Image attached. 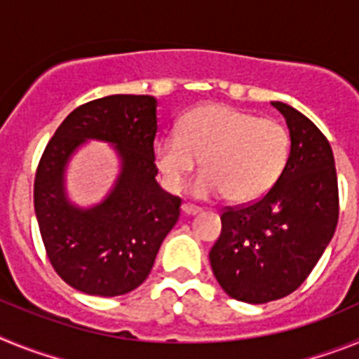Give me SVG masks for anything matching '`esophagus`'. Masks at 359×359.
<instances>
[{
    "mask_svg": "<svg viewBox=\"0 0 359 359\" xmlns=\"http://www.w3.org/2000/svg\"><path fill=\"white\" fill-rule=\"evenodd\" d=\"M182 212L185 215H196V214H199V212H201V208L194 207V205H189V203H183Z\"/></svg>",
    "mask_w": 359,
    "mask_h": 359,
    "instance_id": "obj_1",
    "label": "esophagus"
}]
</instances>
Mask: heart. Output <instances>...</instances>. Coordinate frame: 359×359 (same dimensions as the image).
<instances>
[{
	"label": "heart",
	"mask_w": 359,
	"mask_h": 359,
	"mask_svg": "<svg viewBox=\"0 0 359 359\" xmlns=\"http://www.w3.org/2000/svg\"><path fill=\"white\" fill-rule=\"evenodd\" d=\"M290 156V133L273 118L248 111L207 104L187 113L177 135H167L154 147L161 183L180 192L201 158L203 174L194 194H224L231 203L262 198L277 183Z\"/></svg>",
	"instance_id": "heart-1"
}]
</instances>
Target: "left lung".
Instances as JSON below:
<instances>
[{
  "label": "left lung",
  "mask_w": 359,
  "mask_h": 359,
  "mask_svg": "<svg viewBox=\"0 0 359 359\" xmlns=\"http://www.w3.org/2000/svg\"><path fill=\"white\" fill-rule=\"evenodd\" d=\"M271 104L290 128L286 167L262 198L223 208V230L210 250L219 286L248 304L278 300L302 286L332 239L340 214L327 138L294 107Z\"/></svg>",
  "instance_id": "obj_1"
}]
</instances>
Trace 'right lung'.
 I'll return each mask as SVG.
<instances>
[{
  "instance_id": "add662e5",
  "label": "right lung",
  "mask_w": 359,
  "mask_h": 359,
  "mask_svg": "<svg viewBox=\"0 0 359 359\" xmlns=\"http://www.w3.org/2000/svg\"><path fill=\"white\" fill-rule=\"evenodd\" d=\"M156 107L149 95L82 104L57 128L37 165L34 207L44 250L55 273L82 293L118 297L136 290L180 219L182 199L156 182ZM90 137L117 145L123 172L100 205L82 211L67 203L62 177L71 152Z\"/></svg>"
}]
</instances>
